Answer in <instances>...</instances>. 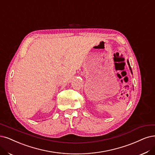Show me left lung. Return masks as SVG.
<instances>
[{
	"label": "left lung",
	"mask_w": 155,
	"mask_h": 155,
	"mask_svg": "<svg viewBox=\"0 0 155 155\" xmlns=\"http://www.w3.org/2000/svg\"><path fill=\"white\" fill-rule=\"evenodd\" d=\"M127 62H128V66H129V68H130V71H131V73L133 74L132 70H131V66H130V62H129V61H128V60H127Z\"/></svg>",
	"instance_id": "1"
}]
</instances>
